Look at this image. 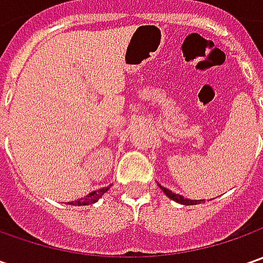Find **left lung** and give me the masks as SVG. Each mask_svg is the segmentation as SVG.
<instances>
[{
    "instance_id": "left-lung-1",
    "label": "left lung",
    "mask_w": 263,
    "mask_h": 263,
    "mask_svg": "<svg viewBox=\"0 0 263 263\" xmlns=\"http://www.w3.org/2000/svg\"><path fill=\"white\" fill-rule=\"evenodd\" d=\"M158 186L162 189V192L167 195L171 200H176L178 203H181V205H197V203H200L202 200H192V199H187V197L181 196V195H177L174 192H171V190H168L167 187H162L159 183H158Z\"/></svg>"
}]
</instances>
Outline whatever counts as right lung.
Returning a JSON list of instances; mask_svg holds the SVG:
<instances>
[{"label": "right lung", "instance_id": "obj_1", "mask_svg": "<svg viewBox=\"0 0 263 263\" xmlns=\"http://www.w3.org/2000/svg\"><path fill=\"white\" fill-rule=\"evenodd\" d=\"M109 190V186L108 187H102V189H99V190H93V192H90L87 196L82 197V199H79V200H74V202H68L70 205H77V206H85V205H92V203H95L99 200V197L104 196V193H106Z\"/></svg>", "mask_w": 263, "mask_h": 263}]
</instances>
